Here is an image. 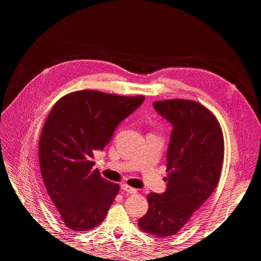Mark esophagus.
Returning a JSON list of instances; mask_svg holds the SVG:
<instances>
[{
    "label": "esophagus",
    "instance_id": "obj_1",
    "mask_svg": "<svg viewBox=\"0 0 261 261\" xmlns=\"http://www.w3.org/2000/svg\"><path fill=\"white\" fill-rule=\"evenodd\" d=\"M121 188L123 189V191H125L126 193H129V194H136L137 193V191L135 188H133V187H130V186H128V185H126V184H123L122 186H121Z\"/></svg>",
    "mask_w": 261,
    "mask_h": 261
}]
</instances>
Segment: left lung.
<instances>
[{"label":"left lung","mask_w":261,"mask_h":261,"mask_svg":"<svg viewBox=\"0 0 261 261\" xmlns=\"http://www.w3.org/2000/svg\"><path fill=\"white\" fill-rule=\"evenodd\" d=\"M173 126L167 152V189L150 193L140 230L159 238L176 234L215 191L224 155L223 134L216 116L192 100L153 102Z\"/></svg>","instance_id":"1"}]
</instances>
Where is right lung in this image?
Instances as JSON below:
<instances>
[{
  "mask_svg": "<svg viewBox=\"0 0 261 261\" xmlns=\"http://www.w3.org/2000/svg\"><path fill=\"white\" fill-rule=\"evenodd\" d=\"M144 100L81 90L51 110L39 141V163L49 199L70 230L88 231L105 220L120 186L93 170V152L103 150L117 125Z\"/></svg>",
  "mask_w": 261,
  "mask_h": 261,
  "instance_id": "add662e5",
  "label": "right lung"
}]
</instances>
